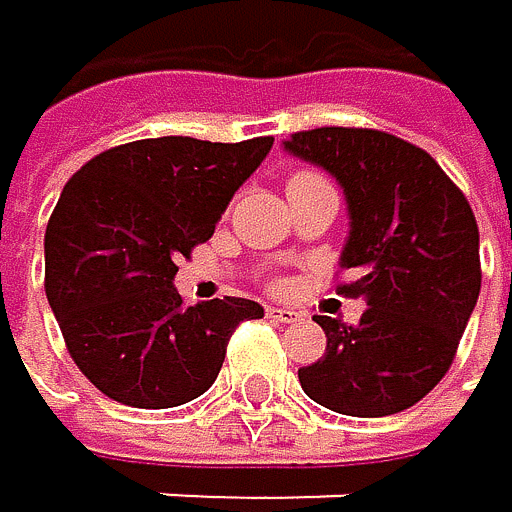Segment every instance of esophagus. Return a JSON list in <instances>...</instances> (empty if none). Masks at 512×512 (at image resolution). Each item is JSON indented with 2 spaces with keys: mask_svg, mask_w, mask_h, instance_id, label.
<instances>
[{
  "mask_svg": "<svg viewBox=\"0 0 512 512\" xmlns=\"http://www.w3.org/2000/svg\"><path fill=\"white\" fill-rule=\"evenodd\" d=\"M267 316L276 319V322H298L301 310H294V307H267Z\"/></svg>",
  "mask_w": 512,
  "mask_h": 512,
  "instance_id": "esophagus-1",
  "label": "esophagus"
}]
</instances>
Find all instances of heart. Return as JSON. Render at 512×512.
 <instances>
[{
  "mask_svg": "<svg viewBox=\"0 0 512 512\" xmlns=\"http://www.w3.org/2000/svg\"><path fill=\"white\" fill-rule=\"evenodd\" d=\"M294 178H310V171H304V174H294ZM294 178H291V181H294Z\"/></svg>",
  "mask_w": 512,
  "mask_h": 512,
  "instance_id": "1",
  "label": "heart"
}]
</instances>
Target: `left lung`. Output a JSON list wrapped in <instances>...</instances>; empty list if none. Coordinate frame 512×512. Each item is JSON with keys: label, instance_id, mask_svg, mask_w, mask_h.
<instances>
[{"label": "left lung", "instance_id": "left-lung-1", "mask_svg": "<svg viewBox=\"0 0 512 512\" xmlns=\"http://www.w3.org/2000/svg\"><path fill=\"white\" fill-rule=\"evenodd\" d=\"M285 150L341 184L350 236L344 294L365 301L359 325L316 316L325 356L298 368L304 393L353 418L421 402L458 353L479 298V227L467 196L436 159L375 128H313Z\"/></svg>", "mask_w": 512, "mask_h": 512}]
</instances>
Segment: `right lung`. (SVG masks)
<instances>
[{"label": "right lung", "instance_id": "1", "mask_svg": "<svg viewBox=\"0 0 512 512\" xmlns=\"http://www.w3.org/2000/svg\"><path fill=\"white\" fill-rule=\"evenodd\" d=\"M270 147L273 137H147L67 181L45 230V294L73 362L104 396L131 408L190 402L218 378L233 328L264 316L245 298L187 307L174 264L211 239Z\"/></svg>", "mask_w": 512, "mask_h": 512}]
</instances>
